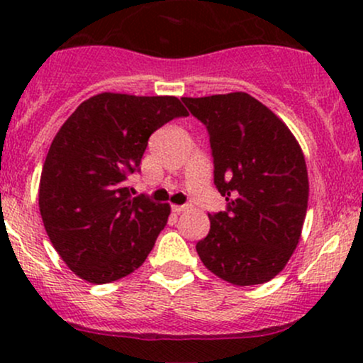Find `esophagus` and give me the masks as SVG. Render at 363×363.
Wrapping results in <instances>:
<instances>
[{
  "instance_id": "esophagus-1",
  "label": "esophagus",
  "mask_w": 363,
  "mask_h": 363,
  "mask_svg": "<svg viewBox=\"0 0 363 363\" xmlns=\"http://www.w3.org/2000/svg\"><path fill=\"white\" fill-rule=\"evenodd\" d=\"M186 210H187L186 205H172L174 213H182V211H186Z\"/></svg>"
}]
</instances>
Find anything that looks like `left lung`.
Segmentation results:
<instances>
[{
	"instance_id": "1",
	"label": "left lung",
	"mask_w": 363,
	"mask_h": 363,
	"mask_svg": "<svg viewBox=\"0 0 363 363\" xmlns=\"http://www.w3.org/2000/svg\"><path fill=\"white\" fill-rule=\"evenodd\" d=\"M210 135L215 186L227 210L196 244L203 264L232 285L269 281L301 240L309 201L302 148L286 124L245 91L182 97Z\"/></svg>"
}]
</instances>
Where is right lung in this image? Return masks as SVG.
I'll return each instance as SVG.
<instances>
[{"label": "right lung", "mask_w": 363, "mask_h": 363, "mask_svg": "<svg viewBox=\"0 0 363 363\" xmlns=\"http://www.w3.org/2000/svg\"><path fill=\"white\" fill-rule=\"evenodd\" d=\"M187 116L177 97L94 95L54 136L39 184V210L61 259L82 280L102 285L143 264L170 215L165 203L131 198L153 131Z\"/></svg>", "instance_id": "right-lung-1"}]
</instances>
